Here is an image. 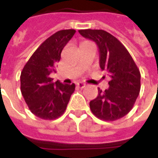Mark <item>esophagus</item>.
Listing matches in <instances>:
<instances>
[{"instance_id":"esophagus-1","label":"esophagus","mask_w":158,"mask_h":158,"mask_svg":"<svg viewBox=\"0 0 158 158\" xmlns=\"http://www.w3.org/2000/svg\"><path fill=\"white\" fill-rule=\"evenodd\" d=\"M77 86H78L79 88H81V89H82V88H85V87L86 85L83 82H78L77 83Z\"/></svg>"}]
</instances>
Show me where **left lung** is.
Instances as JSON below:
<instances>
[{
    "label": "left lung",
    "mask_w": 158,
    "mask_h": 158,
    "mask_svg": "<svg viewBox=\"0 0 158 158\" xmlns=\"http://www.w3.org/2000/svg\"><path fill=\"white\" fill-rule=\"evenodd\" d=\"M79 34L98 45L100 67L108 73L109 88L98 89L90 101L92 113L101 120L115 121L131 111L140 90V73L125 46L102 29H80Z\"/></svg>",
    "instance_id": "obj_1"
}]
</instances>
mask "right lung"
<instances>
[{
  "label": "right lung",
  "mask_w": 158,
  "mask_h": 158,
  "mask_svg": "<svg viewBox=\"0 0 158 158\" xmlns=\"http://www.w3.org/2000/svg\"><path fill=\"white\" fill-rule=\"evenodd\" d=\"M76 30L63 29L53 34L40 45L23 67L21 75V92L30 112L45 120L58 118L65 112L75 85L53 83L50 78L56 72L61 53Z\"/></svg>",
  "instance_id": "right-lung-1"
}]
</instances>
